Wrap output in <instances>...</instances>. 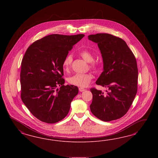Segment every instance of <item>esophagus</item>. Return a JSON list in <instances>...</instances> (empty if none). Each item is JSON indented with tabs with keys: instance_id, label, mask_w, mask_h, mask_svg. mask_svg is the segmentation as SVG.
<instances>
[{
	"instance_id": "1",
	"label": "esophagus",
	"mask_w": 158,
	"mask_h": 158,
	"mask_svg": "<svg viewBox=\"0 0 158 158\" xmlns=\"http://www.w3.org/2000/svg\"><path fill=\"white\" fill-rule=\"evenodd\" d=\"M79 91H81V92H83V91H84L85 90V89L84 88H83V87H79Z\"/></svg>"
}]
</instances>
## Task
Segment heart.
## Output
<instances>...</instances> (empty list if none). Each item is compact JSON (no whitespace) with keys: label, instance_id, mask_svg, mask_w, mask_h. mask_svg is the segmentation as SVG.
I'll list each match as a JSON object with an SVG mask.
<instances>
[{"label":"heart","instance_id":"b5f03b06","mask_svg":"<svg viewBox=\"0 0 158 158\" xmlns=\"http://www.w3.org/2000/svg\"><path fill=\"white\" fill-rule=\"evenodd\" d=\"M79 55L85 61L90 63V67L93 69L97 68V64L95 62H93L94 57L91 52L88 50H83L80 52ZM72 57L71 55L67 56L65 58L62 66L65 71L69 69L71 64L72 63ZM93 78V75L90 73H76L68 78V82L73 85L81 86V87H86L87 86L91 81Z\"/></svg>","mask_w":158,"mask_h":158}]
</instances>
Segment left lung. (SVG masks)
I'll list each match as a JSON object with an SVG mask.
<instances>
[{"label": "left lung", "instance_id": "obj_1", "mask_svg": "<svg viewBox=\"0 0 158 158\" xmlns=\"http://www.w3.org/2000/svg\"><path fill=\"white\" fill-rule=\"evenodd\" d=\"M88 39L97 44L103 61V72L96 83L108 89L106 93L90 89V110L104 122L119 119L129 110L137 91L136 59L124 40L112 35H90Z\"/></svg>", "mask_w": 158, "mask_h": 158}]
</instances>
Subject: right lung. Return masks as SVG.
<instances>
[{"label": "right lung", "mask_w": 158, "mask_h": 158, "mask_svg": "<svg viewBox=\"0 0 158 158\" xmlns=\"http://www.w3.org/2000/svg\"><path fill=\"white\" fill-rule=\"evenodd\" d=\"M84 36L50 35L35 41L25 53L20 73L21 97L40 121L55 123L68 114L79 90L77 86L64 85L62 63L73 46Z\"/></svg>", "instance_id": "1"}]
</instances>
